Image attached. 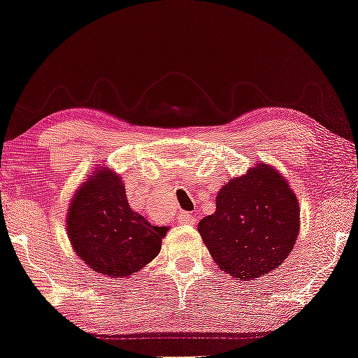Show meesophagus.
<instances>
[{"instance_id":"esophagus-1","label":"esophagus","mask_w":358,"mask_h":358,"mask_svg":"<svg viewBox=\"0 0 358 358\" xmlns=\"http://www.w3.org/2000/svg\"><path fill=\"white\" fill-rule=\"evenodd\" d=\"M178 222L181 223V225H194L196 218L191 215L189 212H181L178 215Z\"/></svg>"}]
</instances>
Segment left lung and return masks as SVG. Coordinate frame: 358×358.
Listing matches in <instances>:
<instances>
[{"label":"left lung","mask_w":358,"mask_h":358,"mask_svg":"<svg viewBox=\"0 0 358 358\" xmlns=\"http://www.w3.org/2000/svg\"><path fill=\"white\" fill-rule=\"evenodd\" d=\"M197 231L218 268L254 281L278 268L294 249L301 207L287 180L259 161L222 186L215 212L202 218Z\"/></svg>","instance_id":"8db88e82"}]
</instances>
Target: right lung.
<instances>
[{"label": "right lung", "instance_id": "1", "mask_svg": "<svg viewBox=\"0 0 358 358\" xmlns=\"http://www.w3.org/2000/svg\"><path fill=\"white\" fill-rule=\"evenodd\" d=\"M85 178L66 217L73 252L96 273L110 278L136 275L157 257L169 227H152L131 210L115 170L99 164Z\"/></svg>", "mask_w": 358, "mask_h": 358}]
</instances>
